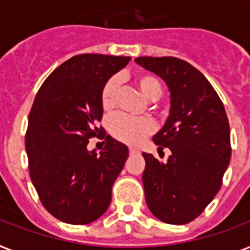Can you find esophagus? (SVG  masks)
<instances>
[{
  "instance_id": "obj_1",
  "label": "esophagus",
  "mask_w": 250,
  "mask_h": 250,
  "mask_svg": "<svg viewBox=\"0 0 250 250\" xmlns=\"http://www.w3.org/2000/svg\"><path fill=\"white\" fill-rule=\"evenodd\" d=\"M139 153H140L139 149H136V147H129V154H131V155H135V154H139Z\"/></svg>"
}]
</instances>
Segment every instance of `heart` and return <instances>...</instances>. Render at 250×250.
<instances>
[{
  "mask_svg": "<svg viewBox=\"0 0 250 250\" xmlns=\"http://www.w3.org/2000/svg\"><path fill=\"white\" fill-rule=\"evenodd\" d=\"M135 82L139 86L140 91L147 100H158L163 87L157 77L139 73L135 76ZM118 90V78L111 77L103 86L100 93L101 106L105 111H110L115 106V97ZM155 131V123L149 117H131V115L118 114L114 115L109 122V132L115 140L128 145H137L145 137L151 135Z\"/></svg>",
  "mask_w": 250,
  "mask_h": 250,
  "instance_id": "1",
  "label": "heart"
}]
</instances>
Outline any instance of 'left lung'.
I'll return each instance as SVG.
<instances>
[{
  "label": "left lung",
  "mask_w": 250,
  "mask_h": 250,
  "mask_svg": "<svg viewBox=\"0 0 250 250\" xmlns=\"http://www.w3.org/2000/svg\"><path fill=\"white\" fill-rule=\"evenodd\" d=\"M135 62L162 77L171 91V114L153 141L172 155L160 163L143 153L146 204L166 224H188L216 196L230 163L226 110L209 81L188 62L172 56Z\"/></svg>",
  "instance_id": "1"
}]
</instances>
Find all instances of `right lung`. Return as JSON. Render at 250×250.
Instances as JSON below:
<instances>
[{
  "label": "right lung",
  "mask_w": 250,
  "mask_h": 250,
  "mask_svg": "<svg viewBox=\"0 0 250 250\" xmlns=\"http://www.w3.org/2000/svg\"><path fill=\"white\" fill-rule=\"evenodd\" d=\"M129 60L77 55L55 69L36 95L25 133L29 176L42 206L62 222L91 224L110 204L128 149L97 127L103 118L100 93ZM92 137L105 139L100 156L86 150Z\"/></svg>",
  "instance_id": "right-lung-1"
}]
</instances>
